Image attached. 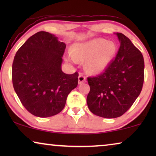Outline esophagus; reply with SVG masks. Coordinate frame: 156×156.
I'll return each instance as SVG.
<instances>
[{"label":"esophagus","instance_id":"34e87169","mask_svg":"<svg viewBox=\"0 0 156 156\" xmlns=\"http://www.w3.org/2000/svg\"><path fill=\"white\" fill-rule=\"evenodd\" d=\"M85 80H86V77L83 75L82 73H80L79 74V76H78V82H79V84H82V83L84 82Z\"/></svg>","mask_w":156,"mask_h":156}]
</instances>
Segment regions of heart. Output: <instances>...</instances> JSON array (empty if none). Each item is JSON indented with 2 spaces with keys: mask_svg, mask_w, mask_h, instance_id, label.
Segmentation results:
<instances>
[{
  "mask_svg": "<svg viewBox=\"0 0 156 156\" xmlns=\"http://www.w3.org/2000/svg\"><path fill=\"white\" fill-rule=\"evenodd\" d=\"M72 60L86 61L89 72L98 74L105 70L116 53V47L105 40L96 39L84 43H77L71 51Z\"/></svg>",
  "mask_w": 156,
  "mask_h": 156,
  "instance_id": "b5f03b06",
  "label": "heart"
}]
</instances>
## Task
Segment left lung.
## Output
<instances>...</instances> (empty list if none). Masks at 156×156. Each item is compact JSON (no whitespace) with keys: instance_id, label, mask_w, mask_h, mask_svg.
<instances>
[{"instance_id":"1","label":"left lung","mask_w":156,"mask_h":156,"mask_svg":"<svg viewBox=\"0 0 156 156\" xmlns=\"http://www.w3.org/2000/svg\"><path fill=\"white\" fill-rule=\"evenodd\" d=\"M116 57L103 73L87 78L90 91L87 103L94 114L106 119L122 116L139 96L144 82V59L140 51L123 34Z\"/></svg>"}]
</instances>
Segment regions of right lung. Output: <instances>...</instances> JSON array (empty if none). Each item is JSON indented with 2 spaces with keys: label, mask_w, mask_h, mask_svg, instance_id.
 Returning a JSON list of instances; mask_svg holds the SVG:
<instances>
[{
  "label": "right lung",
  "mask_w": 156,
  "mask_h": 156,
  "mask_svg": "<svg viewBox=\"0 0 156 156\" xmlns=\"http://www.w3.org/2000/svg\"><path fill=\"white\" fill-rule=\"evenodd\" d=\"M66 44L48 32L32 35L19 48L12 66L15 91L34 116H55L65 107L67 96L78 84L77 72L62 71Z\"/></svg>",
  "instance_id": "right-lung-1"
}]
</instances>
